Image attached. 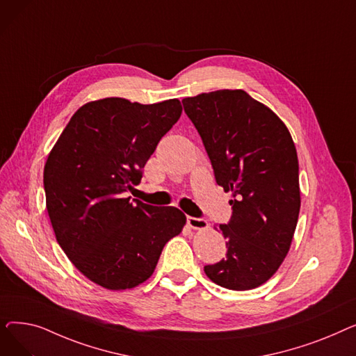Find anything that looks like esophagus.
<instances>
[{
  "label": "esophagus",
  "instance_id": "obj_1",
  "mask_svg": "<svg viewBox=\"0 0 356 356\" xmlns=\"http://www.w3.org/2000/svg\"><path fill=\"white\" fill-rule=\"evenodd\" d=\"M188 225L192 229H207L209 227L208 220L204 218H193V216H188Z\"/></svg>",
  "mask_w": 356,
  "mask_h": 356
}]
</instances>
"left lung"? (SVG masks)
<instances>
[{"label":"left lung","instance_id":"left-lung-1","mask_svg":"<svg viewBox=\"0 0 356 356\" xmlns=\"http://www.w3.org/2000/svg\"><path fill=\"white\" fill-rule=\"evenodd\" d=\"M216 183L232 192L231 220L215 227L227 238V258L204 266L220 287L251 290L284 261L300 212L298 160L293 138L274 112L242 89L184 98Z\"/></svg>","mask_w":356,"mask_h":356}]
</instances>
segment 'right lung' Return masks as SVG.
<instances>
[{
    "instance_id": "1",
    "label": "right lung",
    "mask_w": 356,
    "mask_h": 356,
    "mask_svg": "<svg viewBox=\"0 0 356 356\" xmlns=\"http://www.w3.org/2000/svg\"><path fill=\"white\" fill-rule=\"evenodd\" d=\"M180 115L179 99L92 101L74 112L51 148L43 183L56 239L72 264L101 287L144 283L184 227L177 208L125 195L141 181L147 160Z\"/></svg>"
}]
</instances>
